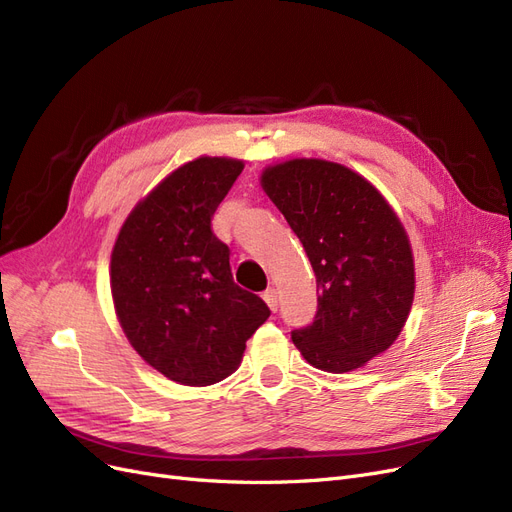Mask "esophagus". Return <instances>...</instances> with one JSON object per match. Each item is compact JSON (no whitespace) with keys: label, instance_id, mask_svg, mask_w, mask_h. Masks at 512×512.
Listing matches in <instances>:
<instances>
[{"label":"esophagus","instance_id":"1","mask_svg":"<svg viewBox=\"0 0 512 512\" xmlns=\"http://www.w3.org/2000/svg\"><path fill=\"white\" fill-rule=\"evenodd\" d=\"M262 299L267 301V305H269L271 312H275V309H277V290H275V288L265 290V292H262Z\"/></svg>","mask_w":512,"mask_h":512}]
</instances>
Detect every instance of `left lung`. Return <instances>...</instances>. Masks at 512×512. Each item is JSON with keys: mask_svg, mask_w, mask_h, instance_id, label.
I'll list each match as a JSON object with an SVG mask.
<instances>
[{"mask_svg": "<svg viewBox=\"0 0 512 512\" xmlns=\"http://www.w3.org/2000/svg\"><path fill=\"white\" fill-rule=\"evenodd\" d=\"M260 185L303 243L320 288L314 322L292 331L303 359L344 374L389 350L416 280L408 232L386 198L348 166L320 158L267 166Z\"/></svg>", "mask_w": 512, "mask_h": 512, "instance_id": "left-lung-1", "label": "left lung"}]
</instances>
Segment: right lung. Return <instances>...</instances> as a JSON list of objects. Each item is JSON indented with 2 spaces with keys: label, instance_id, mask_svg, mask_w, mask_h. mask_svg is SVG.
Here are the masks:
<instances>
[{
  "label": "right lung",
  "instance_id": "add662e5",
  "mask_svg": "<svg viewBox=\"0 0 512 512\" xmlns=\"http://www.w3.org/2000/svg\"><path fill=\"white\" fill-rule=\"evenodd\" d=\"M243 160L185 162L136 203L111 254L115 314L130 346L168 380L209 386L241 365L269 307L232 280L211 218Z\"/></svg>",
  "mask_w": 512,
  "mask_h": 512
}]
</instances>
